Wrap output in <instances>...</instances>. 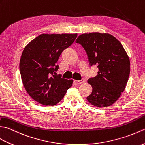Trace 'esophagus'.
<instances>
[{"instance_id":"obj_1","label":"esophagus","mask_w":145,"mask_h":145,"mask_svg":"<svg viewBox=\"0 0 145 145\" xmlns=\"http://www.w3.org/2000/svg\"><path fill=\"white\" fill-rule=\"evenodd\" d=\"M84 82H85V80L84 79H81V80H79V81H78V80H75V81H74V82L76 84H78V85L84 83Z\"/></svg>"}]
</instances>
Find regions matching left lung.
Masks as SVG:
<instances>
[{"instance_id":"left-lung-1","label":"left lung","mask_w":145,"mask_h":145,"mask_svg":"<svg viewBox=\"0 0 145 145\" xmlns=\"http://www.w3.org/2000/svg\"><path fill=\"white\" fill-rule=\"evenodd\" d=\"M84 48L90 64H96L98 74L88 82L92 87L88 102L97 107H106L116 102L124 91L129 78V57L116 38L109 33L82 34L76 40Z\"/></svg>"}]
</instances>
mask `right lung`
<instances>
[{"label": "right lung", "instance_id": "add662e5", "mask_svg": "<svg viewBox=\"0 0 145 145\" xmlns=\"http://www.w3.org/2000/svg\"><path fill=\"white\" fill-rule=\"evenodd\" d=\"M78 33H43L25 47L20 61L22 83L29 95L44 105L59 103L73 80L56 76V63L62 51L73 43Z\"/></svg>", "mask_w": 145, "mask_h": 145}]
</instances>
